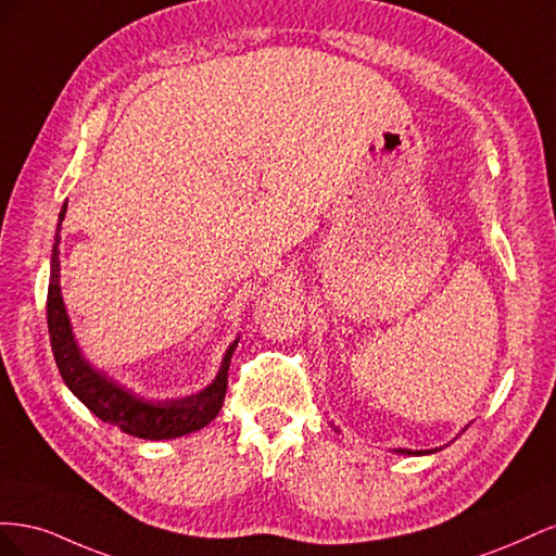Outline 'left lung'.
Masks as SVG:
<instances>
[{
    "label": "left lung",
    "instance_id": "1",
    "mask_svg": "<svg viewBox=\"0 0 556 556\" xmlns=\"http://www.w3.org/2000/svg\"><path fill=\"white\" fill-rule=\"evenodd\" d=\"M441 447H433V450H406V447H396V454H408V457H422V454H431V452H439Z\"/></svg>",
    "mask_w": 556,
    "mask_h": 556
}]
</instances>
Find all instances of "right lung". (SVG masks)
<instances>
[{"instance_id":"obj_1","label":"right lung","mask_w":556,"mask_h":556,"mask_svg":"<svg viewBox=\"0 0 556 556\" xmlns=\"http://www.w3.org/2000/svg\"><path fill=\"white\" fill-rule=\"evenodd\" d=\"M66 213V201L58 217L53 257H50V282H48V333L53 345L55 364L64 384L74 396L102 419V422L117 427L121 431L146 441H169L204 429L217 417L227 394V374L233 350L239 345V336L229 343L220 362V371L204 387V390L180 396V399H146L129 387L121 384L109 374L94 368L83 355L76 336L72 331V319L60 288V233Z\"/></svg>"}]
</instances>
